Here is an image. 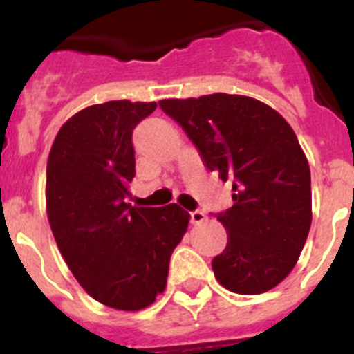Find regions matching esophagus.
<instances>
[{
  "mask_svg": "<svg viewBox=\"0 0 354 354\" xmlns=\"http://www.w3.org/2000/svg\"><path fill=\"white\" fill-rule=\"evenodd\" d=\"M189 216H192V223L193 225H200V223H204V221H205V212L204 211H193V212H189Z\"/></svg>",
  "mask_w": 354,
  "mask_h": 354,
  "instance_id": "obj_1",
  "label": "esophagus"
}]
</instances>
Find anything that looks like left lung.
Returning a JSON list of instances; mask_svg holds the SVG:
<instances>
[{
  "label": "left lung",
  "mask_w": 354,
  "mask_h": 354,
  "mask_svg": "<svg viewBox=\"0 0 354 354\" xmlns=\"http://www.w3.org/2000/svg\"><path fill=\"white\" fill-rule=\"evenodd\" d=\"M159 106L198 149L205 167L232 183L234 205L218 214L228 232L212 259L216 280L262 294L292 271L312 223L310 168L292 127L246 95L162 99Z\"/></svg>",
  "instance_id": "8db88e82"
}]
</instances>
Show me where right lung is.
Listing matches in <instances>:
<instances>
[{"label":"right lung","mask_w":354,"mask_h":354,"mask_svg":"<svg viewBox=\"0 0 354 354\" xmlns=\"http://www.w3.org/2000/svg\"><path fill=\"white\" fill-rule=\"evenodd\" d=\"M156 102L109 101L72 115L48 158L46 209L80 286L117 310H142L167 287L171 252L189 223L180 205L133 207V129Z\"/></svg>","instance_id":"right-lung-1"}]
</instances>
